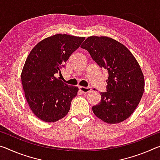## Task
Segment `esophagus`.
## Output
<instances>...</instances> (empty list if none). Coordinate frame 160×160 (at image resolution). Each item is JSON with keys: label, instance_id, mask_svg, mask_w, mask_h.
Returning <instances> with one entry per match:
<instances>
[{"label": "esophagus", "instance_id": "esophagus-1", "mask_svg": "<svg viewBox=\"0 0 160 160\" xmlns=\"http://www.w3.org/2000/svg\"><path fill=\"white\" fill-rule=\"evenodd\" d=\"M79 89L80 92H82V93H88L91 91V88L90 87H82V86H80V87H79Z\"/></svg>", "mask_w": 160, "mask_h": 160}]
</instances>
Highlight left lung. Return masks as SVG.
<instances>
[{"mask_svg": "<svg viewBox=\"0 0 160 160\" xmlns=\"http://www.w3.org/2000/svg\"><path fill=\"white\" fill-rule=\"evenodd\" d=\"M81 48L90 53L99 67L108 70L107 91L92 107L99 119L109 124L128 119L138 107L144 90L143 73L131 52L123 44L105 36H90Z\"/></svg>", "mask_w": 160, "mask_h": 160, "instance_id": "left-lung-1", "label": "left lung"}]
</instances>
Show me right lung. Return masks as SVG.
I'll use <instances>...</instances> for the list:
<instances>
[{
    "mask_svg": "<svg viewBox=\"0 0 160 160\" xmlns=\"http://www.w3.org/2000/svg\"><path fill=\"white\" fill-rule=\"evenodd\" d=\"M85 38L66 34L48 37L32 48L25 60L21 81L25 99L38 118L54 122L69 112L78 88L55 77Z\"/></svg>",
    "mask_w": 160,
    "mask_h": 160,
    "instance_id": "obj_1",
    "label": "right lung"
}]
</instances>
